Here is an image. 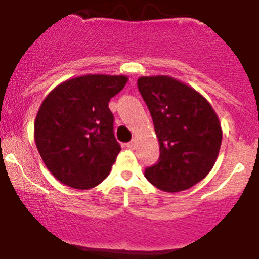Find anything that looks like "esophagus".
Returning <instances> with one entry per match:
<instances>
[{
	"mask_svg": "<svg viewBox=\"0 0 259 259\" xmlns=\"http://www.w3.org/2000/svg\"><path fill=\"white\" fill-rule=\"evenodd\" d=\"M136 143H138V142H136V139H132L131 142L127 143V147H128V148H131V150H135V148H136Z\"/></svg>",
	"mask_w": 259,
	"mask_h": 259,
	"instance_id": "esophagus-1",
	"label": "esophagus"
}]
</instances>
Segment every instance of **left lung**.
Here are the masks:
<instances>
[{
    "label": "left lung",
    "instance_id": "1",
    "mask_svg": "<svg viewBox=\"0 0 259 259\" xmlns=\"http://www.w3.org/2000/svg\"><path fill=\"white\" fill-rule=\"evenodd\" d=\"M138 88L159 140L158 163L144 177L159 190H187L207 177L218 158L222 128L211 104L169 76H142Z\"/></svg>",
    "mask_w": 259,
    "mask_h": 259
}]
</instances>
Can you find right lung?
<instances>
[{
  "instance_id": "obj_1",
  "label": "right lung",
  "mask_w": 259,
  "mask_h": 259,
  "mask_svg": "<svg viewBox=\"0 0 259 259\" xmlns=\"http://www.w3.org/2000/svg\"><path fill=\"white\" fill-rule=\"evenodd\" d=\"M127 81L123 74H85L61 82L44 99L34 120V142L63 185L88 190L108 177L121 150L108 103Z\"/></svg>"
}]
</instances>
